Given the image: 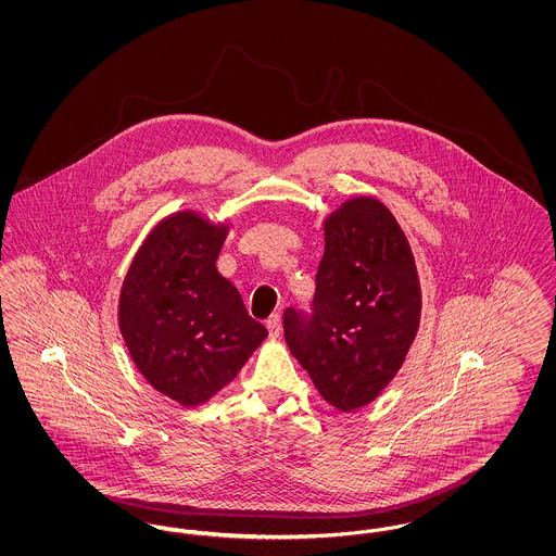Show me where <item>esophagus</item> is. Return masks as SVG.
Instances as JSON below:
<instances>
[{"instance_id": "esophagus-1", "label": "esophagus", "mask_w": 556, "mask_h": 556, "mask_svg": "<svg viewBox=\"0 0 556 556\" xmlns=\"http://www.w3.org/2000/svg\"><path fill=\"white\" fill-rule=\"evenodd\" d=\"M266 329H268L270 340H277L279 333H281V317L279 315H270L268 320H266Z\"/></svg>"}]
</instances>
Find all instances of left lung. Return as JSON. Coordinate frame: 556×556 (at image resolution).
I'll return each instance as SVG.
<instances>
[{
	"instance_id": "8db88e82",
	"label": "left lung",
	"mask_w": 556,
	"mask_h": 556,
	"mask_svg": "<svg viewBox=\"0 0 556 556\" xmlns=\"http://www.w3.org/2000/svg\"><path fill=\"white\" fill-rule=\"evenodd\" d=\"M323 229L315 313L288 308L283 331L323 400L350 413L404 365L421 323V283L408 239L377 198L345 200Z\"/></svg>"
}]
</instances>
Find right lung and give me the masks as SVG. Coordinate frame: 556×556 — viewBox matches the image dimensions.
<instances>
[{
    "label": "right lung",
    "mask_w": 556,
    "mask_h": 556,
    "mask_svg": "<svg viewBox=\"0 0 556 556\" xmlns=\"http://www.w3.org/2000/svg\"><path fill=\"white\" fill-rule=\"evenodd\" d=\"M227 233L229 223L200 212L168 214L132 256L118 298V329L135 367L189 408L231 383L268 336L216 268Z\"/></svg>",
    "instance_id": "add662e5"
}]
</instances>
